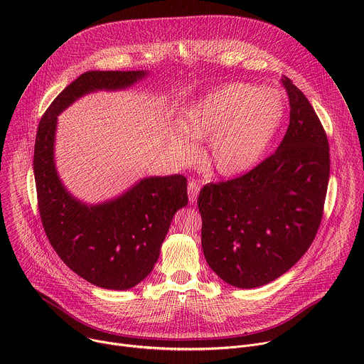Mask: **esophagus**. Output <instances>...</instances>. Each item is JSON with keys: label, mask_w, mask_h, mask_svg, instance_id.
<instances>
[{"label": "esophagus", "mask_w": 364, "mask_h": 364, "mask_svg": "<svg viewBox=\"0 0 364 364\" xmlns=\"http://www.w3.org/2000/svg\"><path fill=\"white\" fill-rule=\"evenodd\" d=\"M198 191H200V184L194 180L190 181L188 183V200H190V203H194L197 200Z\"/></svg>", "instance_id": "1"}]
</instances>
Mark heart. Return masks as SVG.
Returning a JSON list of instances; mask_svg holds the SVG:
<instances>
[{
  "instance_id": "heart-1",
  "label": "heart",
  "mask_w": 364,
  "mask_h": 364,
  "mask_svg": "<svg viewBox=\"0 0 364 364\" xmlns=\"http://www.w3.org/2000/svg\"><path fill=\"white\" fill-rule=\"evenodd\" d=\"M285 119L279 92L247 83H228L191 102L167 139L171 157L188 164L196 159L193 141L207 139L204 160L216 174L236 177L265 157Z\"/></svg>"
}]
</instances>
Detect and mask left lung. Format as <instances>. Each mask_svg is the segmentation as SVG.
<instances>
[{"label":"left lung","instance_id":"8db88e82","mask_svg":"<svg viewBox=\"0 0 364 364\" xmlns=\"http://www.w3.org/2000/svg\"><path fill=\"white\" fill-rule=\"evenodd\" d=\"M289 125L277 151L242 177L205 184L197 204L207 264L236 288L269 284L313 243L330 177L326 131L287 76Z\"/></svg>","mask_w":364,"mask_h":364}]
</instances>
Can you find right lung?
Listing matches in <instances>:
<instances>
[{
    "label": "right lung",
    "mask_w": 364,
    "mask_h": 364,
    "mask_svg": "<svg viewBox=\"0 0 364 364\" xmlns=\"http://www.w3.org/2000/svg\"><path fill=\"white\" fill-rule=\"evenodd\" d=\"M146 75H80L51 102L36 135L33 168L44 232L73 272L105 289H129L154 269L176 212L188 203L187 180L180 174L145 177L114 200L86 204L66 190L56 170L58 115L86 93L127 89Z\"/></svg>",
    "instance_id": "1"
}]
</instances>
